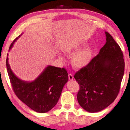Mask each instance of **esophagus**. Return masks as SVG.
<instances>
[{"instance_id":"34e87169","label":"esophagus","mask_w":130,"mask_h":130,"mask_svg":"<svg viewBox=\"0 0 130 130\" xmlns=\"http://www.w3.org/2000/svg\"><path fill=\"white\" fill-rule=\"evenodd\" d=\"M69 78L70 79V81H72L74 79V77L73 76V75L71 74H69Z\"/></svg>"}]
</instances>
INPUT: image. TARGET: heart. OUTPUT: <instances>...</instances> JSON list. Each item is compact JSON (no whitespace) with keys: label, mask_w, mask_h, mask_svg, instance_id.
<instances>
[{"label":"heart","mask_w":130,"mask_h":130,"mask_svg":"<svg viewBox=\"0 0 130 130\" xmlns=\"http://www.w3.org/2000/svg\"><path fill=\"white\" fill-rule=\"evenodd\" d=\"M85 45L82 43L71 42L67 43L63 47V51L66 55L72 56L76 54L72 58L71 61L73 67L76 69L86 67L92 60L93 51L90 47H87L78 52Z\"/></svg>","instance_id":"b5f03b06"}]
</instances>
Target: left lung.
Masks as SVG:
<instances>
[{
    "instance_id": "obj_1",
    "label": "left lung",
    "mask_w": 130,
    "mask_h": 130,
    "mask_svg": "<svg viewBox=\"0 0 130 130\" xmlns=\"http://www.w3.org/2000/svg\"><path fill=\"white\" fill-rule=\"evenodd\" d=\"M106 42L88 66L78 71L74 78L79 85L77 100L90 113L102 110L119 94L125 63L120 47L107 32Z\"/></svg>"
}]
</instances>
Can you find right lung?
<instances>
[{"label": "right lung", "mask_w": 130, "mask_h": 130, "mask_svg": "<svg viewBox=\"0 0 130 130\" xmlns=\"http://www.w3.org/2000/svg\"><path fill=\"white\" fill-rule=\"evenodd\" d=\"M17 37L9 47L11 49ZM7 53L6 67L13 89L20 100L29 108L38 113H46L53 108L58 102L64 86L69 79L64 68L47 66L35 80L27 82L18 78L11 70Z\"/></svg>", "instance_id": "add662e5"}]
</instances>
